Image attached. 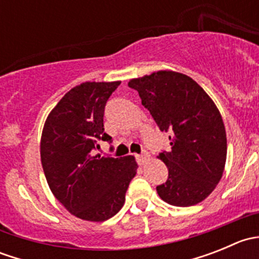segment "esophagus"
Segmentation results:
<instances>
[{
    "label": "esophagus",
    "instance_id": "esophagus-1",
    "mask_svg": "<svg viewBox=\"0 0 259 259\" xmlns=\"http://www.w3.org/2000/svg\"><path fill=\"white\" fill-rule=\"evenodd\" d=\"M137 159H138V163L140 164V165H144L146 161L149 160V154L144 151V153H142L140 155H137Z\"/></svg>",
    "mask_w": 259,
    "mask_h": 259
}]
</instances>
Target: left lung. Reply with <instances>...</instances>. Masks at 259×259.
Instances as JSON below:
<instances>
[{"label":"left lung","instance_id":"obj_1","mask_svg":"<svg viewBox=\"0 0 259 259\" xmlns=\"http://www.w3.org/2000/svg\"><path fill=\"white\" fill-rule=\"evenodd\" d=\"M161 132L170 133L171 149L159 154L169 176L156 187L176 207L204 200L217 187L227 159V134L218 108L192 77L176 71L153 72L129 81Z\"/></svg>","mask_w":259,"mask_h":259}]
</instances>
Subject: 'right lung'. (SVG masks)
Wrapping results in <instances>:
<instances>
[{"mask_svg":"<svg viewBox=\"0 0 259 259\" xmlns=\"http://www.w3.org/2000/svg\"><path fill=\"white\" fill-rule=\"evenodd\" d=\"M120 85L82 82L65 94L44 125L40 153L52 194L72 215L104 222L122 208L125 193L137 174L132 155H94L98 142L111 143L104 133L106 101Z\"/></svg>","mask_w":259,"mask_h":259,"instance_id":"add662e5","label":"right lung"}]
</instances>
